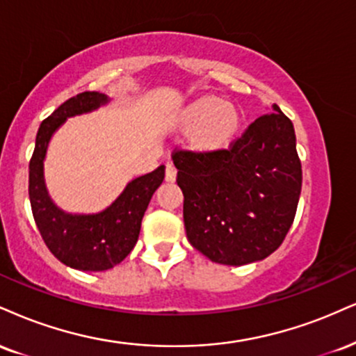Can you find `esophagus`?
<instances>
[{
  "instance_id": "1",
  "label": "esophagus",
  "mask_w": 356,
  "mask_h": 356,
  "mask_svg": "<svg viewBox=\"0 0 356 356\" xmlns=\"http://www.w3.org/2000/svg\"><path fill=\"white\" fill-rule=\"evenodd\" d=\"M175 175H177V170H175V167L172 164H167V167H165V181L167 182H174Z\"/></svg>"
}]
</instances>
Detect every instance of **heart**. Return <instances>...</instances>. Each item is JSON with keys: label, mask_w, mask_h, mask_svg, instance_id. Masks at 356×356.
I'll return each instance as SVG.
<instances>
[{"label": "heart", "mask_w": 356, "mask_h": 356, "mask_svg": "<svg viewBox=\"0 0 356 356\" xmlns=\"http://www.w3.org/2000/svg\"><path fill=\"white\" fill-rule=\"evenodd\" d=\"M175 124L187 131L186 143L197 154L227 149L241 131L242 111L219 96H200L177 113Z\"/></svg>", "instance_id": "heart-1"}]
</instances>
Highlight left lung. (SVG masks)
Listing matches in <instances>:
<instances>
[{
    "mask_svg": "<svg viewBox=\"0 0 356 356\" xmlns=\"http://www.w3.org/2000/svg\"><path fill=\"white\" fill-rule=\"evenodd\" d=\"M230 149L172 156L187 238L212 262L264 260L284 242L302 191L293 124L277 104Z\"/></svg>",
    "mask_w": 356,
    "mask_h": 356,
    "instance_id": "left-lung-1",
    "label": "left lung"
}]
</instances>
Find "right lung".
Masks as SVG:
<instances>
[{"mask_svg":"<svg viewBox=\"0 0 356 356\" xmlns=\"http://www.w3.org/2000/svg\"><path fill=\"white\" fill-rule=\"evenodd\" d=\"M109 102L111 97L106 94L89 91L63 102L41 122L29 162V200L34 222L51 254L76 270H108L131 254L139 238L145 209L165 174V167L161 165L132 179L113 204L96 213H71L54 204L44 179L51 137L70 118L92 113Z\"/></svg>","mask_w":356,"mask_h":356,"instance_id":"obj_1","label":"right lung"}]
</instances>
